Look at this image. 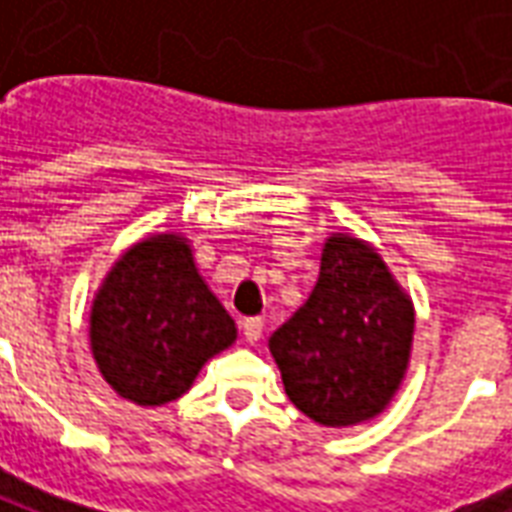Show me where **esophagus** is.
<instances>
[{"label": "esophagus", "instance_id": "obj_1", "mask_svg": "<svg viewBox=\"0 0 512 512\" xmlns=\"http://www.w3.org/2000/svg\"><path fill=\"white\" fill-rule=\"evenodd\" d=\"M240 327H242V335H245V341H248V343H256L261 338V333H264V322H261L259 316L242 319Z\"/></svg>", "mask_w": 512, "mask_h": 512}]
</instances>
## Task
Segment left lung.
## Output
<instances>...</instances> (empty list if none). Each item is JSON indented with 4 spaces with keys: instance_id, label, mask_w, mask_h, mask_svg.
Wrapping results in <instances>:
<instances>
[{
    "instance_id": "8db88e82",
    "label": "left lung",
    "mask_w": 512,
    "mask_h": 512,
    "mask_svg": "<svg viewBox=\"0 0 512 512\" xmlns=\"http://www.w3.org/2000/svg\"><path fill=\"white\" fill-rule=\"evenodd\" d=\"M412 335V300L374 245L330 234L311 297L270 335V352L289 401L313 423L346 428L390 406Z\"/></svg>"
}]
</instances>
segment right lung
I'll list each match as a JSON object with an SVG mask.
<instances>
[{"label":"right lung","mask_w":512,"mask_h":512,"mask_svg":"<svg viewBox=\"0 0 512 512\" xmlns=\"http://www.w3.org/2000/svg\"><path fill=\"white\" fill-rule=\"evenodd\" d=\"M234 341L237 324L199 275L188 237L174 231L130 245L89 311L98 371L138 406L177 401L204 363Z\"/></svg>","instance_id":"right-lung-1"}]
</instances>
